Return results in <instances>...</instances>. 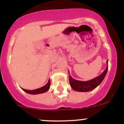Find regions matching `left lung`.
Instances as JSON below:
<instances>
[{"mask_svg": "<svg viewBox=\"0 0 124 124\" xmlns=\"http://www.w3.org/2000/svg\"><path fill=\"white\" fill-rule=\"evenodd\" d=\"M107 66L106 70L103 71V72L101 75L93 79L86 81V82L75 80L70 76V72L68 71L70 84L71 87H72V89L76 91H78V92H89V91L94 89L101 84L107 74V70H108V60L107 61Z\"/></svg>", "mask_w": 124, "mask_h": 124, "instance_id": "8db88e82", "label": "left lung"}]
</instances>
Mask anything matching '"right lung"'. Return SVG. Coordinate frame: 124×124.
I'll return each mask as SVG.
<instances>
[{
	"mask_svg": "<svg viewBox=\"0 0 124 124\" xmlns=\"http://www.w3.org/2000/svg\"><path fill=\"white\" fill-rule=\"evenodd\" d=\"M50 86V80H48L47 82V84L45 86H42V87H39V88L35 90H27L24 89L22 88L24 92H26V93H29V94H32V95H35V94H39V93H44V92H47L49 90Z\"/></svg>",
	"mask_w": 124,
	"mask_h": 124,
	"instance_id": "add662e5",
	"label": "right lung"
}]
</instances>
